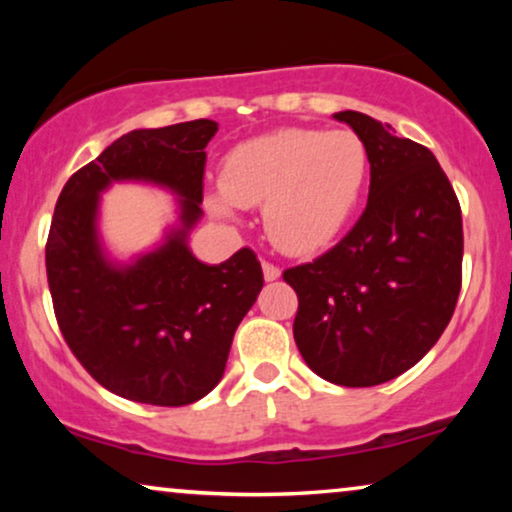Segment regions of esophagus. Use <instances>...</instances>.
Returning a JSON list of instances; mask_svg holds the SVG:
<instances>
[{
  "mask_svg": "<svg viewBox=\"0 0 512 512\" xmlns=\"http://www.w3.org/2000/svg\"><path fill=\"white\" fill-rule=\"evenodd\" d=\"M279 275H282V270H279L277 265L263 261V277H265V282H275V279H279Z\"/></svg>",
  "mask_w": 512,
  "mask_h": 512,
  "instance_id": "1",
  "label": "esophagus"
}]
</instances>
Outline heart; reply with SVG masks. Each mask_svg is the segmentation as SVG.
Returning a JSON list of instances; mask_svg holds the SVG:
<instances>
[{"label":"heart","instance_id":"heart-1","mask_svg":"<svg viewBox=\"0 0 512 512\" xmlns=\"http://www.w3.org/2000/svg\"><path fill=\"white\" fill-rule=\"evenodd\" d=\"M368 156L347 130L279 128L233 146L223 156L221 193L207 207L233 219L235 207L263 205V228L286 254L331 244L359 200Z\"/></svg>","mask_w":512,"mask_h":512}]
</instances>
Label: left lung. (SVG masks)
Here are the masks:
<instances>
[{
    "instance_id": "obj_1",
    "label": "left lung",
    "mask_w": 512,
    "mask_h": 512,
    "mask_svg": "<svg viewBox=\"0 0 512 512\" xmlns=\"http://www.w3.org/2000/svg\"><path fill=\"white\" fill-rule=\"evenodd\" d=\"M366 146L368 205L317 261L284 270L298 293L293 338L340 387H375L415 366L450 324L464 230L450 179L426 146L361 111H340Z\"/></svg>"
}]
</instances>
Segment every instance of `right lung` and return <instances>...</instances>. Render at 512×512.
Segmentation results:
<instances>
[{
  "mask_svg": "<svg viewBox=\"0 0 512 512\" xmlns=\"http://www.w3.org/2000/svg\"><path fill=\"white\" fill-rule=\"evenodd\" d=\"M209 118L132 130L62 188L46 242L55 319L81 366L111 394L177 408L221 382L233 335L263 289L251 249L207 265L188 249L202 216ZM116 180H144L178 195L180 223L132 264L99 242V195Z\"/></svg>",
  "mask_w": 512,
  "mask_h": 512,
  "instance_id": "add662e5",
  "label": "right lung"
}]
</instances>
